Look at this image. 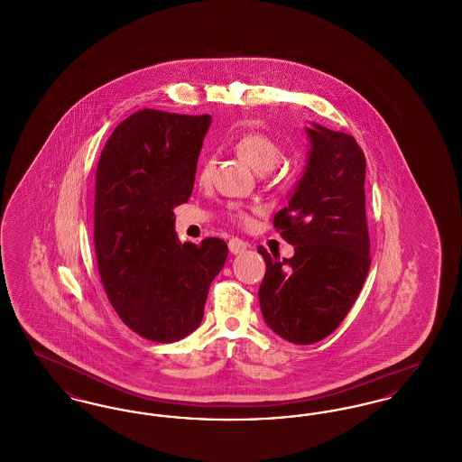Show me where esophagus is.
I'll return each instance as SVG.
<instances>
[{"label":"esophagus","mask_w":462,"mask_h":462,"mask_svg":"<svg viewBox=\"0 0 462 462\" xmlns=\"http://www.w3.org/2000/svg\"><path fill=\"white\" fill-rule=\"evenodd\" d=\"M247 249V242L241 241V239H230L228 241V251L232 254H241Z\"/></svg>","instance_id":"34e87169"}]
</instances>
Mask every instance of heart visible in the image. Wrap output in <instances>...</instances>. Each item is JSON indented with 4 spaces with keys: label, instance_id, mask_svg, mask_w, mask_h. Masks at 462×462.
I'll return each mask as SVG.
<instances>
[{
    "label": "heart",
    "instance_id": "obj_1",
    "mask_svg": "<svg viewBox=\"0 0 462 462\" xmlns=\"http://www.w3.org/2000/svg\"><path fill=\"white\" fill-rule=\"evenodd\" d=\"M234 147L242 161L247 162L256 173H266L273 170L282 155L279 143L268 134L260 132L244 133L236 140ZM209 168V162H206L202 168V176H208ZM232 217L239 221L247 220V217L239 209H234Z\"/></svg>",
    "mask_w": 462,
    "mask_h": 462
}]
</instances>
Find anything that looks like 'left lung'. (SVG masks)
<instances>
[{
  "mask_svg": "<svg viewBox=\"0 0 462 462\" xmlns=\"http://www.w3.org/2000/svg\"><path fill=\"white\" fill-rule=\"evenodd\" d=\"M305 133V171L273 218L294 256L281 260L258 247L266 263L258 291L264 322L296 345L317 343L343 322L371 266L365 155L346 133L317 123Z\"/></svg>",
  "mask_w": 462,
  "mask_h": 462,
  "instance_id": "1",
  "label": "left lung"
}]
</instances>
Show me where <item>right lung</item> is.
<instances>
[{
	"label": "right lung",
	"mask_w": 462,
	"mask_h": 462,
	"mask_svg": "<svg viewBox=\"0 0 462 462\" xmlns=\"http://www.w3.org/2000/svg\"><path fill=\"white\" fill-rule=\"evenodd\" d=\"M211 116L138 110L109 136L95 180V253L107 298L145 339L173 343L198 329L225 241H178Z\"/></svg>",
	"instance_id": "obj_1"
}]
</instances>
